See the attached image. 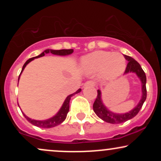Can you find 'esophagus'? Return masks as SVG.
Instances as JSON below:
<instances>
[{
  "mask_svg": "<svg viewBox=\"0 0 161 161\" xmlns=\"http://www.w3.org/2000/svg\"><path fill=\"white\" fill-rule=\"evenodd\" d=\"M96 85V83L94 82V81H88V82H86L85 83L84 86L85 87H87V86H95Z\"/></svg>",
  "mask_w": 161,
  "mask_h": 161,
  "instance_id": "1",
  "label": "esophagus"
}]
</instances>
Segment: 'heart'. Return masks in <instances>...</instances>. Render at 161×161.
I'll use <instances>...</instances> for the list:
<instances>
[{
	"label": "heart",
	"mask_w": 161,
	"mask_h": 161,
	"mask_svg": "<svg viewBox=\"0 0 161 161\" xmlns=\"http://www.w3.org/2000/svg\"><path fill=\"white\" fill-rule=\"evenodd\" d=\"M82 69L87 73L101 71L105 79H113L120 75L125 68V59L119 53L95 51L82 59Z\"/></svg>",
	"instance_id": "1"
}]
</instances>
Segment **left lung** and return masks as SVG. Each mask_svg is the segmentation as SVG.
<instances>
[{
	"label": "left lung",
	"instance_id": "left-lung-1",
	"mask_svg": "<svg viewBox=\"0 0 161 161\" xmlns=\"http://www.w3.org/2000/svg\"><path fill=\"white\" fill-rule=\"evenodd\" d=\"M125 59L128 60L126 68L124 72L125 74L128 73H135L138 75V78L141 79L142 82V99L140 100L139 103L137 106L133 110H132L129 113L125 114H116L113 113L110 110H108V108L103 104L102 100H101V93L100 90H97V95L96 97L95 102L93 104V110L94 111L98 117L101 118V119L109 123H113V124H117V123H122L124 122L132 119L134 116H136L141 110L142 105L147 97V89H146V75L142 69V66L140 64L134 60L132 57L124 55Z\"/></svg>",
	"mask_w": 161,
	"mask_h": 161
}]
</instances>
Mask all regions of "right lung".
Listing matches in <instances>:
<instances>
[{"label":"right lung","mask_w":161,"mask_h":161,"mask_svg":"<svg viewBox=\"0 0 161 161\" xmlns=\"http://www.w3.org/2000/svg\"><path fill=\"white\" fill-rule=\"evenodd\" d=\"M73 52V49H62V50L47 49V50H45L44 52H42L40 55H38V56L32 57V58L29 59V60H28L25 63V64L23 65V69H22V71H21V73H20V74H21L22 72L23 71L24 68L25 67V66H26L29 62H31L32 60H34L35 58H38V57H43V56H45L46 53H53V54H55V55L65 56V55H69ZM20 74L19 75L18 81H19V79ZM81 92V88H79V89L77 90L75 93L72 94V95L68 96V97L66 98L65 101H64V104H63V106L61 107V108H60V110H59V112L57 113V114L54 116H53L52 118H50V119H46V120H42V121L35 120V119H30V118H29L24 114H23V115L25 117V119H26L29 122V123H32V125H36V126L41 127V128H52V127L56 126V125H60V123H62L65 120L66 115H67L68 112H69V110L70 98H71L72 96H73L74 95H75V94L79 93V92Z\"/></svg>","instance_id":"right-lung-1"}]
</instances>
